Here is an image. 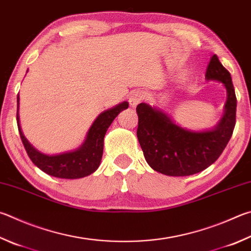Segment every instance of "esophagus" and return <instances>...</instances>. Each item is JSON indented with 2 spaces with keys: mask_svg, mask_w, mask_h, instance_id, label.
<instances>
[{
  "mask_svg": "<svg viewBox=\"0 0 251 251\" xmlns=\"http://www.w3.org/2000/svg\"><path fill=\"white\" fill-rule=\"evenodd\" d=\"M144 99V94L141 92L140 90H135L133 93L130 94V98H129V104L131 107H136L137 106V104L141 101V100Z\"/></svg>",
  "mask_w": 251,
  "mask_h": 251,
  "instance_id": "34e87169",
  "label": "esophagus"
}]
</instances>
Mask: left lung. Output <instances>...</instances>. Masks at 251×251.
<instances>
[{"mask_svg":"<svg viewBox=\"0 0 251 251\" xmlns=\"http://www.w3.org/2000/svg\"><path fill=\"white\" fill-rule=\"evenodd\" d=\"M205 79L222 82L227 91L224 115L212 129L182 128L157 107L146 103L136 107L138 141L146 161L154 171L171 176L195 175L215 162L228 144L236 124L237 99L230 74L216 54L209 60Z\"/></svg>","mask_w":251,"mask_h":251,"instance_id":"obj_1","label":"left lung"}]
</instances>
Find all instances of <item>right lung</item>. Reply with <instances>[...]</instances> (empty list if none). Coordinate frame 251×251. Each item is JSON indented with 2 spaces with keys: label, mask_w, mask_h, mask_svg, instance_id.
I'll list each match as a JSON object with an SVG mask.
<instances>
[{
  "label": "right lung",
  "mask_w": 251,
  "mask_h": 251,
  "mask_svg": "<svg viewBox=\"0 0 251 251\" xmlns=\"http://www.w3.org/2000/svg\"><path fill=\"white\" fill-rule=\"evenodd\" d=\"M18 106H20V95H17V127L26 152L34 165L49 176L61 177V179H80L93 173L99 168L102 160L104 136L106 134V130L114 118L123 110L128 107V102L120 103L118 105L100 114L90 127L84 143L74 151L59 154L43 153L29 144V141L23 135L21 128Z\"/></svg>",
  "instance_id": "obj_1"
}]
</instances>
